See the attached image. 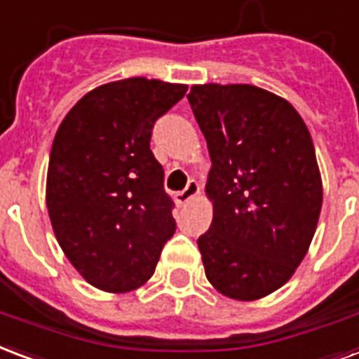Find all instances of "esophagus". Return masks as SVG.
Masks as SVG:
<instances>
[{"mask_svg": "<svg viewBox=\"0 0 359 359\" xmlns=\"http://www.w3.org/2000/svg\"><path fill=\"white\" fill-rule=\"evenodd\" d=\"M198 193H201V185H198L195 180H191V182L187 183V187H185V189L180 191V193H176V202L177 204H185V202H189L191 198H195Z\"/></svg>", "mask_w": 359, "mask_h": 359, "instance_id": "esophagus-1", "label": "esophagus"}]
</instances>
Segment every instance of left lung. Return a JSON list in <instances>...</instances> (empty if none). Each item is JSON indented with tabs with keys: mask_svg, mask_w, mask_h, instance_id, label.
I'll return each mask as SVG.
<instances>
[{
	"mask_svg": "<svg viewBox=\"0 0 359 359\" xmlns=\"http://www.w3.org/2000/svg\"><path fill=\"white\" fill-rule=\"evenodd\" d=\"M187 100L212 158L214 219L196 241L206 278L231 299L265 297L292 278L316 231L311 132L290 102L252 85H195Z\"/></svg>",
	"mask_w": 359,
	"mask_h": 359,
	"instance_id": "8db88e82",
	"label": "left lung"
}]
</instances>
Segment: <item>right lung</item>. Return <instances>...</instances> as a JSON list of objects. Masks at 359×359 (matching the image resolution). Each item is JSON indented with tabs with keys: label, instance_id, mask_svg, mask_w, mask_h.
Masks as SVG:
<instances>
[{
	"label": "right lung",
	"instance_id": "add662e5",
	"mask_svg": "<svg viewBox=\"0 0 359 359\" xmlns=\"http://www.w3.org/2000/svg\"><path fill=\"white\" fill-rule=\"evenodd\" d=\"M185 93V85L144 77L107 83L85 94L56 132L48 217L69 263L104 292L147 282L176 233L149 142L157 118Z\"/></svg>",
	"mask_w": 359,
	"mask_h": 359
}]
</instances>
